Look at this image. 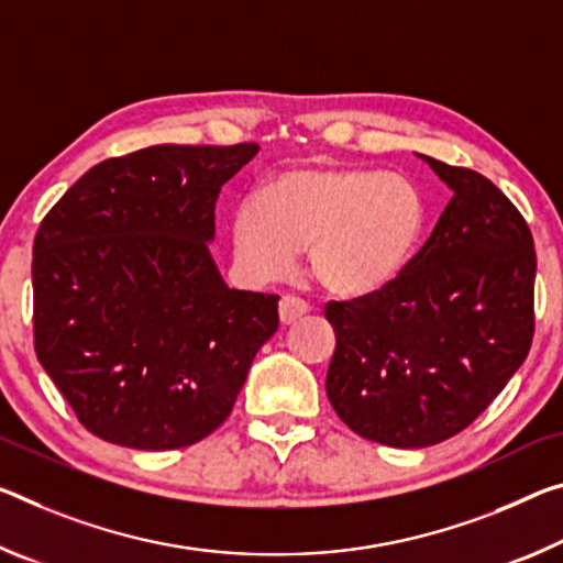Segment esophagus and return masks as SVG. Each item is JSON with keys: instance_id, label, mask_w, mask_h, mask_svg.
<instances>
[{"instance_id": "1", "label": "esophagus", "mask_w": 563, "mask_h": 563, "mask_svg": "<svg viewBox=\"0 0 563 563\" xmlns=\"http://www.w3.org/2000/svg\"><path fill=\"white\" fill-rule=\"evenodd\" d=\"M278 313H280L283 325H292L296 320H300L308 313V302L296 298V296H283L278 302Z\"/></svg>"}]
</instances>
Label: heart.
I'll return each instance as SVG.
<instances>
[{"instance_id":"b5f03b06","label":"heart","mask_w":563,"mask_h":563,"mask_svg":"<svg viewBox=\"0 0 563 563\" xmlns=\"http://www.w3.org/2000/svg\"><path fill=\"white\" fill-rule=\"evenodd\" d=\"M428 202L398 175L368 167H296L235 205L233 253L250 280L290 275L302 247L310 271L335 296H368L413 261Z\"/></svg>"}]
</instances>
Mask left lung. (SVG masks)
Masks as SVG:
<instances>
[{
	"instance_id": "obj_1",
	"label": "left lung",
	"mask_w": 563,
	"mask_h": 563,
	"mask_svg": "<svg viewBox=\"0 0 563 563\" xmlns=\"http://www.w3.org/2000/svg\"><path fill=\"white\" fill-rule=\"evenodd\" d=\"M418 157L453 192L431 238L386 288L325 306L330 406L394 449H426L474 423L533 338L537 253L521 212L474 169Z\"/></svg>"
}]
</instances>
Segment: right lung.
I'll return each instance as SVG.
<instances>
[{"label":"right lung","instance_id":"add662e5","mask_svg":"<svg viewBox=\"0 0 563 563\" xmlns=\"http://www.w3.org/2000/svg\"><path fill=\"white\" fill-rule=\"evenodd\" d=\"M243 145H155L95 165L34 238V351L87 431L137 451L202 441L278 330V296L228 288L208 243Z\"/></svg>","mask_w":563,"mask_h":563}]
</instances>
